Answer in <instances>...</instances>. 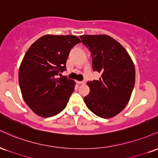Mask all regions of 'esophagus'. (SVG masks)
I'll return each mask as SVG.
<instances>
[{"label":"esophagus","mask_w":158,"mask_h":158,"mask_svg":"<svg viewBox=\"0 0 158 158\" xmlns=\"http://www.w3.org/2000/svg\"><path fill=\"white\" fill-rule=\"evenodd\" d=\"M77 84H79V85H84V84H85V81H77Z\"/></svg>","instance_id":"1"}]
</instances>
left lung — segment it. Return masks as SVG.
Returning <instances> with one entry per match:
<instances>
[{
	"instance_id": "obj_1",
	"label": "left lung",
	"mask_w": 158,
	"mask_h": 158,
	"mask_svg": "<svg viewBox=\"0 0 158 158\" xmlns=\"http://www.w3.org/2000/svg\"><path fill=\"white\" fill-rule=\"evenodd\" d=\"M91 52L94 71L99 80L88 81L90 93L84 98L88 109L102 118H112L129 102L135 82L131 56L117 41L107 35H80Z\"/></svg>"
}]
</instances>
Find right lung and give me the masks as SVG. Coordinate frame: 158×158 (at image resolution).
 <instances>
[{
	"instance_id": "obj_1",
	"label": "right lung",
	"mask_w": 158,
	"mask_h": 158,
	"mask_svg": "<svg viewBox=\"0 0 158 158\" xmlns=\"http://www.w3.org/2000/svg\"><path fill=\"white\" fill-rule=\"evenodd\" d=\"M81 41L77 36L45 35L28 49L21 61L19 81L26 104L41 117H50L64 109L76 82L65 77L56 78L66 70L71 48Z\"/></svg>"
}]
</instances>
